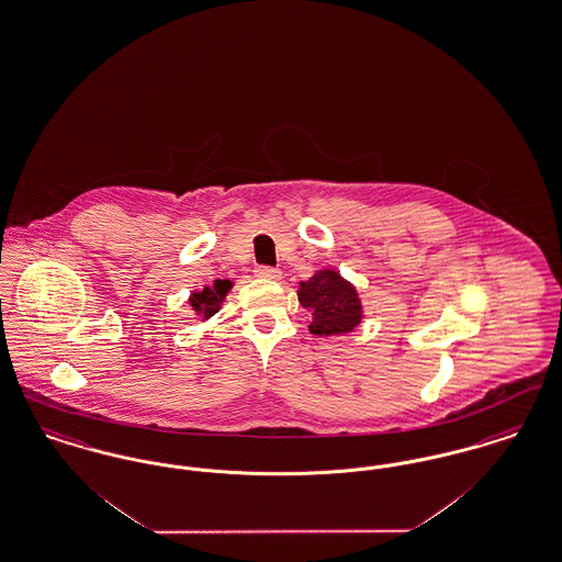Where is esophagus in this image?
Returning <instances> with one entry per match:
<instances>
[{
  "mask_svg": "<svg viewBox=\"0 0 562 562\" xmlns=\"http://www.w3.org/2000/svg\"><path fill=\"white\" fill-rule=\"evenodd\" d=\"M255 276L257 278H266V280H280L282 278V271L276 268H269V266H259L255 269Z\"/></svg>",
  "mask_w": 562,
  "mask_h": 562,
  "instance_id": "obj_1",
  "label": "esophagus"
}]
</instances>
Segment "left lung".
Listing matches in <instances>:
<instances>
[{"instance_id": "obj_1", "label": "left lung", "mask_w": 562, "mask_h": 562, "mask_svg": "<svg viewBox=\"0 0 562 562\" xmlns=\"http://www.w3.org/2000/svg\"><path fill=\"white\" fill-rule=\"evenodd\" d=\"M299 303L312 314V335H344L362 322V303L353 284L335 269H321L299 284Z\"/></svg>"}]
</instances>
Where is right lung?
I'll return each mask as SVG.
<instances>
[{
    "label": "right lung",
    "instance_id": "obj_1",
    "mask_svg": "<svg viewBox=\"0 0 562 562\" xmlns=\"http://www.w3.org/2000/svg\"><path fill=\"white\" fill-rule=\"evenodd\" d=\"M229 289H232L229 280H214L213 286H204L202 291L191 294L189 303L198 316L209 321L221 310V303H223L225 294L229 293Z\"/></svg>",
    "mask_w": 562,
    "mask_h": 562
}]
</instances>
